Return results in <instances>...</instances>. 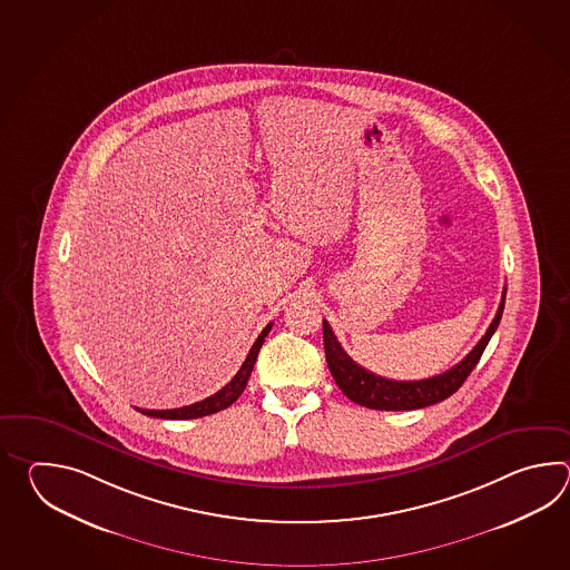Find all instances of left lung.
Here are the masks:
<instances>
[{"mask_svg":"<svg viewBox=\"0 0 570 570\" xmlns=\"http://www.w3.org/2000/svg\"><path fill=\"white\" fill-rule=\"evenodd\" d=\"M505 293H508V287L503 289L499 309H497L491 326L484 332L483 338L479 340V344L462 358L461 363L454 364L442 375L430 376L422 381H393V379L375 375L352 361L351 356L340 346L338 338L334 336L330 324L324 322V351H326L327 368L334 376L336 385L342 389V393L348 400L364 405V407H371V410L407 412V410H420V407H428V405L449 400L452 393H456L461 389L466 376L473 373L489 340L495 334L497 326L501 322V314H503V305H505Z\"/></svg>","mask_w":570,"mask_h":570,"instance_id":"1","label":"left lung"}]
</instances>
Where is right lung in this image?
I'll return each instance as SVG.
<instances>
[{"instance_id": "add662e5", "label": "right lung", "mask_w": 570, "mask_h": 570, "mask_svg": "<svg viewBox=\"0 0 570 570\" xmlns=\"http://www.w3.org/2000/svg\"><path fill=\"white\" fill-rule=\"evenodd\" d=\"M271 327H273V322L258 334V338H256L253 348L248 352V356H246V361L240 366V371L234 375V379H232L226 387L219 389L218 393H214L212 397L197 401L194 405L177 407V410H140V407H136V410L145 413V415H150V417H160V420H195V417H204V415H212V413H218L219 410L230 407L232 403L243 395L244 387L248 383V376H250L253 368H255L258 351H261L263 342L267 338Z\"/></svg>"}]
</instances>
